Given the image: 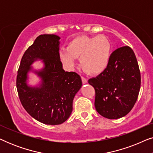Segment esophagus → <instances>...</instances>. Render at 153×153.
I'll use <instances>...</instances> for the list:
<instances>
[{"label":"esophagus","mask_w":153,"mask_h":153,"mask_svg":"<svg viewBox=\"0 0 153 153\" xmlns=\"http://www.w3.org/2000/svg\"><path fill=\"white\" fill-rule=\"evenodd\" d=\"M81 80H82V83H83V84H85V83H87V82H88L87 79L84 78V77H83V76H81Z\"/></svg>","instance_id":"1"}]
</instances>
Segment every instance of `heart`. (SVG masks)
<instances>
[{"label": "heart", "instance_id": "heart-1", "mask_svg": "<svg viewBox=\"0 0 153 153\" xmlns=\"http://www.w3.org/2000/svg\"><path fill=\"white\" fill-rule=\"evenodd\" d=\"M111 45L104 35L81 36L72 39L66 49L60 51V58L69 68L76 63L75 58H80L81 67L90 74H99L109 63Z\"/></svg>", "mask_w": 153, "mask_h": 153}]
</instances>
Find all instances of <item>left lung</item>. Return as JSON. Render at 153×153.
Segmentation results:
<instances>
[{
    "mask_svg": "<svg viewBox=\"0 0 153 153\" xmlns=\"http://www.w3.org/2000/svg\"><path fill=\"white\" fill-rule=\"evenodd\" d=\"M95 90L96 111L104 118L118 119L128 114L137 102L141 74L137 58L129 47L111 53L104 72L88 80Z\"/></svg>",
    "mask_w": 153,
    "mask_h": 153,
    "instance_id": "left-lung-1",
    "label": "left lung"
}]
</instances>
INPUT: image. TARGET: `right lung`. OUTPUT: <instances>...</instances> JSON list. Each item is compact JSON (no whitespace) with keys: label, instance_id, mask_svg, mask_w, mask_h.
I'll return each mask as SVG.
<instances>
[{"label":"right lung","instance_id":"add662e5","mask_svg":"<svg viewBox=\"0 0 153 153\" xmlns=\"http://www.w3.org/2000/svg\"><path fill=\"white\" fill-rule=\"evenodd\" d=\"M60 39L56 35L37 37L25 51L16 77V88L24 108L33 118L46 125H60L68 120L74 96L82 86L78 74L62 68ZM39 60L43 67L35 69L32 65ZM30 73L40 79L34 86L28 83Z\"/></svg>","mask_w":153,"mask_h":153}]
</instances>
